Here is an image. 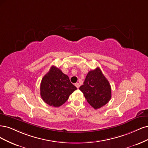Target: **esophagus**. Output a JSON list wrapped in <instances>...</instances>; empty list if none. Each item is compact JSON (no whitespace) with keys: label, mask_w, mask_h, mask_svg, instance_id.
I'll return each mask as SVG.
<instances>
[{"label":"esophagus","mask_w":148,"mask_h":148,"mask_svg":"<svg viewBox=\"0 0 148 148\" xmlns=\"http://www.w3.org/2000/svg\"><path fill=\"white\" fill-rule=\"evenodd\" d=\"M75 86L77 87V88H79V87H80V85H79V83H76V84H75Z\"/></svg>","instance_id":"obj_1"}]
</instances>
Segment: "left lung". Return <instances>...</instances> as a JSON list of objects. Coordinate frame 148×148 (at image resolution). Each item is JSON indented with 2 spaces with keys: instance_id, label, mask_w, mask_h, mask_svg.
<instances>
[{
  "instance_id": "obj_1",
  "label": "left lung",
  "mask_w": 148,
  "mask_h": 148,
  "mask_svg": "<svg viewBox=\"0 0 148 148\" xmlns=\"http://www.w3.org/2000/svg\"><path fill=\"white\" fill-rule=\"evenodd\" d=\"M79 90L95 109L105 105L111 98V85L98 67L89 71Z\"/></svg>"
}]
</instances>
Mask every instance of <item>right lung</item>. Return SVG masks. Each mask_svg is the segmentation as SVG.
Here are the masks:
<instances>
[{"label": "right lung", "mask_w": 148, "mask_h": 148, "mask_svg": "<svg viewBox=\"0 0 148 148\" xmlns=\"http://www.w3.org/2000/svg\"><path fill=\"white\" fill-rule=\"evenodd\" d=\"M76 89L67 75L56 66H52L42 79L40 96L49 105L60 107L67 101L69 95Z\"/></svg>", "instance_id": "right-lung-1"}]
</instances>
